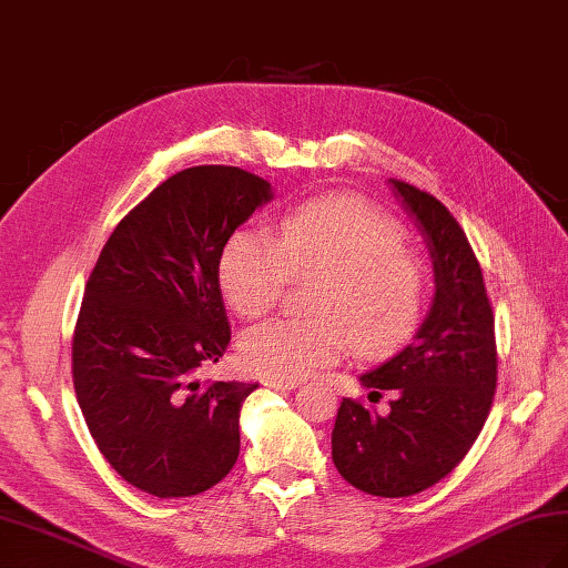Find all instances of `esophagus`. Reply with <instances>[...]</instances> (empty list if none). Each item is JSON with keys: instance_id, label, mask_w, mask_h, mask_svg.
<instances>
[{"instance_id": "34e87169", "label": "esophagus", "mask_w": 568, "mask_h": 568, "mask_svg": "<svg viewBox=\"0 0 568 568\" xmlns=\"http://www.w3.org/2000/svg\"><path fill=\"white\" fill-rule=\"evenodd\" d=\"M265 385H268V388H273V390H295V388H300V381H275V378H271V381H265Z\"/></svg>"}]
</instances>
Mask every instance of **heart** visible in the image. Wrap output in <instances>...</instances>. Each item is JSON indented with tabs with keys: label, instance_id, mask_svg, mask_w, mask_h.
Returning <instances> with one entry per match:
<instances>
[{
	"label": "heart",
	"instance_id": "heart-1",
	"mask_svg": "<svg viewBox=\"0 0 568 568\" xmlns=\"http://www.w3.org/2000/svg\"><path fill=\"white\" fill-rule=\"evenodd\" d=\"M287 273H322V281L312 317H277L241 339L244 366L265 378H307L334 364L348 342L358 354H388L425 312V265L405 248L400 226L358 200H312L277 222L275 239L241 226L216 263L224 300L246 320L277 303Z\"/></svg>",
	"mask_w": 568,
	"mask_h": 568
}]
</instances>
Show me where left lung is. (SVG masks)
<instances>
[{"label":"left lung","instance_id":"8db88e82","mask_svg":"<svg viewBox=\"0 0 568 568\" xmlns=\"http://www.w3.org/2000/svg\"><path fill=\"white\" fill-rule=\"evenodd\" d=\"M388 185L427 241L434 297L413 344L358 376L373 393H395L390 413L344 397L332 458L354 488L407 498L449 476L474 446L496 393L498 354L484 273L464 229L437 197L400 180Z\"/></svg>","mask_w":568,"mask_h":568}]
</instances>
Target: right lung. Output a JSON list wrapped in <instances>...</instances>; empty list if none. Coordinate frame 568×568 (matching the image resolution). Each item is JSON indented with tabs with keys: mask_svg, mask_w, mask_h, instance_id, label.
Wrapping results in <instances>:
<instances>
[{
	"mask_svg": "<svg viewBox=\"0 0 568 568\" xmlns=\"http://www.w3.org/2000/svg\"><path fill=\"white\" fill-rule=\"evenodd\" d=\"M273 200L268 180L232 165L180 171L106 241L84 287L72 383L98 449L155 498L216 486L239 458V415L256 383H200L232 332L216 281L236 229Z\"/></svg>",
	"mask_w": 568,
	"mask_h": 568,
	"instance_id": "right-lung-1",
	"label": "right lung"
}]
</instances>
